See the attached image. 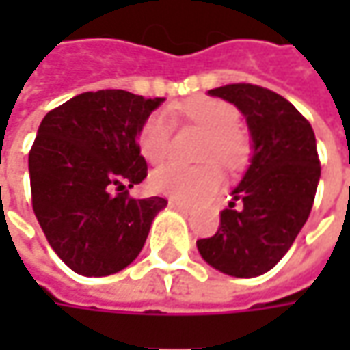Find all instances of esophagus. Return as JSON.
I'll return each mask as SVG.
<instances>
[{
	"label": "esophagus",
	"instance_id": "obj_1",
	"mask_svg": "<svg viewBox=\"0 0 350 350\" xmlns=\"http://www.w3.org/2000/svg\"><path fill=\"white\" fill-rule=\"evenodd\" d=\"M169 206L175 210H179V212H187V210H189L185 204H183V202H177V200H173V198L169 200Z\"/></svg>",
	"mask_w": 350,
	"mask_h": 350
}]
</instances>
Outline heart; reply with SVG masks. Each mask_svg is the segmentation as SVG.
Wrapping results in <instances>:
<instances>
[{
	"mask_svg": "<svg viewBox=\"0 0 350 350\" xmlns=\"http://www.w3.org/2000/svg\"><path fill=\"white\" fill-rule=\"evenodd\" d=\"M193 124L208 134L202 157L218 159L226 167H237L245 157V142L237 132L239 113L234 105L198 97L177 107ZM171 134H173V118L167 111H155L148 116L138 132V148L140 154L150 163H161L167 159L171 150ZM224 177L216 165H200V167H185L179 163H167L155 169L150 177V185L155 193L165 195L175 200L193 202L198 198L214 195Z\"/></svg>",
	"mask_w": 350,
	"mask_h": 350,
	"instance_id": "b5f03b06",
	"label": "heart"
}]
</instances>
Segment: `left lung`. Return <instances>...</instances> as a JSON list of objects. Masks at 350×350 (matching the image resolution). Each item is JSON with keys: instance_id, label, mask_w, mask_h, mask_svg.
I'll use <instances>...</instances> for the list:
<instances>
[{"instance_id": "1", "label": "left lung", "mask_w": 350, "mask_h": 350, "mask_svg": "<svg viewBox=\"0 0 350 350\" xmlns=\"http://www.w3.org/2000/svg\"><path fill=\"white\" fill-rule=\"evenodd\" d=\"M245 116L251 136L249 165L220 214L218 232L198 239L202 259L224 275L253 278L280 261L316 198L321 175L314 130L296 107L275 91L232 83L210 89ZM235 202L240 208L234 209Z\"/></svg>"}]
</instances>
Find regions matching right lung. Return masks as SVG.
Masks as SVG:
<instances>
[{"mask_svg":"<svg viewBox=\"0 0 350 350\" xmlns=\"http://www.w3.org/2000/svg\"><path fill=\"white\" fill-rule=\"evenodd\" d=\"M163 101L122 89L89 91L50 111L38 126L29 154L34 216L77 275L126 269L167 206L161 196L130 198L126 191L148 175L138 132Z\"/></svg>","mask_w":350,"mask_h":350,"instance_id":"right-lung-1","label":"right lung"}]
</instances>
